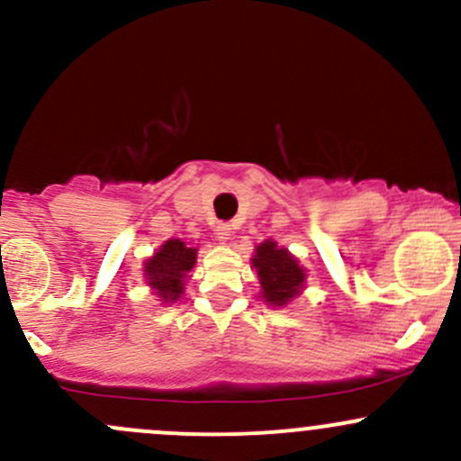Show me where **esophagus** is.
Returning <instances> with one entry per match:
<instances>
[{"label":"esophagus","mask_w":461,"mask_h":461,"mask_svg":"<svg viewBox=\"0 0 461 461\" xmlns=\"http://www.w3.org/2000/svg\"><path fill=\"white\" fill-rule=\"evenodd\" d=\"M213 234H216V239L221 240V243H227L231 236V225L230 222H218L216 230H213Z\"/></svg>","instance_id":"esophagus-1"}]
</instances>
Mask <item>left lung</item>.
<instances>
[{
  "label": "left lung",
  "mask_w": 461,
  "mask_h": 461,
  "mask_svg": "<svg viewBox=\"0 0 461 461\" xmlns=\"http://www.w3.org/2000/svg\"><path fill=\"white\" fill-rule=\"evenodd\" d=\"M252 263L258 272V281L267 303L285 305L303 287L305 272L299 260L285 248H278L274 240H265L258 245Z\"/></svg>",
  "instance_id": "left-lung-1"
}]
</instances>
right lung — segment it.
<instances>
[{
  "instance_id": "add662e5",
  "label": "right lung",
  "mask_w": 461,
  "mask_h": 461,
  "mask_svg": "<svg viewBox=\"0 0 461 461\" xmlns=\"http://www.w3.org/2000/svg\"><path fill=\"white\" fill-rule=\"evenodd\" d=\"M194 263H196V248H189L180 239H171L147 260L144 274L158 296L174 303L183 294L185 276L194 267Z\"/></svg>"
}]
</instances>
